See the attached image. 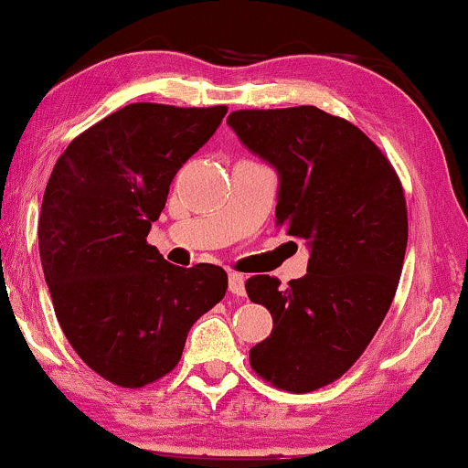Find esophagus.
<instances>
[{
  "instance_id": "1",
  "label": "esophagus",
  "mask_w": 468,
  "mask_h": 468,
  "mask_svg": "<svg viewBox=\"0 0 468 468\" xmlns=\"http://www.w3.org/2000/svg\"><path fill=\"white\" fill-rule=\"evenodd\" d=\"M228 285H229V292H232L234 296H245V277H242V274L229 272Z\"/></svg>"
}]
</instances>
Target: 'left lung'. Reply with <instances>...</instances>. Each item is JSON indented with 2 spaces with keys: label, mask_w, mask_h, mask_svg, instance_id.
I'll list each match as a JSON object with an SVG mask.
<instances>
[{
  "label": "left lung",
  "mask_w": 468,
  "mask_h": 468,
  "mask_svg": "<svg viewBox=\"0 0 468 468\" xmlns=\"http://www.w3.org/2000/svg\"><path fill=\"white\" fill-rule=\"evenodd\" d=\"M228 125L277 170V226L311 253L287 287L268 274L245 283L272 315L249 362L272 386L311 392L351 368L392 304L409 236L402 185L367 133L315 106L236 111Z\"/></svg>",
  "instance_id": "obj_1"
}]
</instances>
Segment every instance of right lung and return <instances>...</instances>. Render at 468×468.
<instances>
[{"label": "right lung", "mask_w": 468, "mask_h": 468, "mask_svg": "<svg viewBox=\"0 0 468 468\" xmlns=\"http://www.w3.org/2000/svg\"><path fill=\"white\" fill-rule=\"evenodd\" d=\"M226 112L121 108L68 144L44 189L37 245L57 322L80 360L121 388L168 375L191 325L226 296L223 268L172 266L146 242L172 178Z\"/></svg>", "instance_id": "obj_1"}]
</instances>
